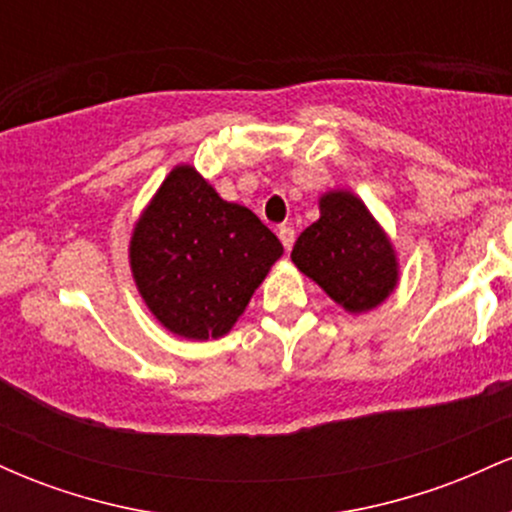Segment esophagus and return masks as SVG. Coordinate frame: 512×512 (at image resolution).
<instances>
[{
    "label": "esophagus",
    "mask_w": 512,
    "mask_h": 512,
    "mask_svg": "<svg viewBox=\"0 0 512 512\" xmlns=\"http://www.w3.org/2000/svg\"><path fill=\"white\" fill-rule=\"evenodd\" d=\"M276 236H279L281 245H284L286 252L293 248V240H296V233H293L291 226H279V231H276Z\"/></svg>",
    "instance_id": "34e87169"
}]
</instances>
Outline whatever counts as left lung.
Wrapping results in <instances>:
<instances>
[{"label": "left lung", "instance_id": "1", "mask_svg": "<svg viewBox=\"0 0 512 512\" xmlns=\"http://www.w3.org/2000/svg\"><path fill=\"white\" fill-rule=\"evenodd\" d=\"M320 219L298 236L291 260L346 313L380 308L399 284V257L392 238L351 190H327Z\"/></svg>", "mask_w": 512, "mask_h": 512}]
</instances>
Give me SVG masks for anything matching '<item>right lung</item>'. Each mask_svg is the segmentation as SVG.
Listing matches in <instances>:
<instances>
[{"label":"right lung","mask_w":512,"mask_h":512,"mask_svg":"<svg viewBox=\"0 0 512 512\" xmlns=\"http://www.w3.org/2000/svg\"><path fill=\"white\" fill-rule=\"evenodd\" d=\"M281 255L279 238L248 207L221 199L190 163L170 170L129 238L146 308L192 342L231 332Z\"/></svg>","instance_id":"right-lung-1"}]
</instances>
